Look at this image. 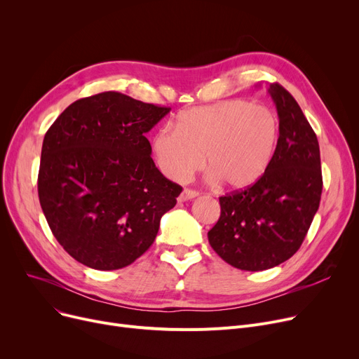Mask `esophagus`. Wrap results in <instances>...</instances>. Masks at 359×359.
I'll return each instance as SVG.
<instances>
[{"label":"esophagus","instance_id":"obj_1","mask_svg":"<svg viewBox=\"0 0 359 359\" xmlns=\"http://www.w3.org/2000/svg\"><path fill=\"white\" fill-rule=\"evenodd\" d=\"M198 196V192L191 191V189H184L180 195H179V202H186V201H191L194 198Z\"/></svg>","mask_w":359,"mask_h":359}]
</instances>
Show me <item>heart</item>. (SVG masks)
<instances>
[{
    "mask_svg": "<svg viewBox=\"0 0 359 359\" xmlns=\"http://www.w3.org/2000/svg\"><path fill=\"white\" fill-rule=\"evenodd\" d=\"M276 113L248 100H224L194 107L151 140L160 172L183 182L203 165L211 183L230 191L253 186L266 173L279 140Z\"/></svg>",
    "mask_w": 359,
    "mask_h": 359,
    "instance_id": "b5f03b06",
    "label": "heart"
}]
</instances>
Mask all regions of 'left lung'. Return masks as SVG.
Returning a JSON list of instances; mask_svg holds the SVG:
<instances>
[{
  "mask_svg": "<svg viewBox=\"0 0 359 359\" xmlns=\"http://www.w3.org/2000/svg\"><path fill=\"white\" fill-rule=\"evenodd\" d=\"M280 125L266 173L246 191L219 198L221 215L208 231L211 248L241 271H266L301 246L322 196L320 148L313 128L291 94L268 88Z\"/></svg>",
  "mask_w": 359,
  "mask_h": 359,
  "instance_id": "8db88e82",
  "label": "left lung"
}]
</instances>
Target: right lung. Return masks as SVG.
I'll list each match as a JSON object with an SVG mask.
<instances>
[{
  "mask_svg": "<svg viewBox=\"0 0 359 359\" xmlns=\"http://www.w3.org/2000/svg\"><path fill=\"white\" fill-rule=\"evenodd\" d=\"M170 111L106 91L69 104L43 138L37 192L65 252L97 271L122 269L156 240L182 187L145 138Z\"/></svg>",
  "mask_w": 359,
  "mask_h": 359,
  "instance_id": "right-lung-1",
  "label": "right lung"
}]
</instances>
